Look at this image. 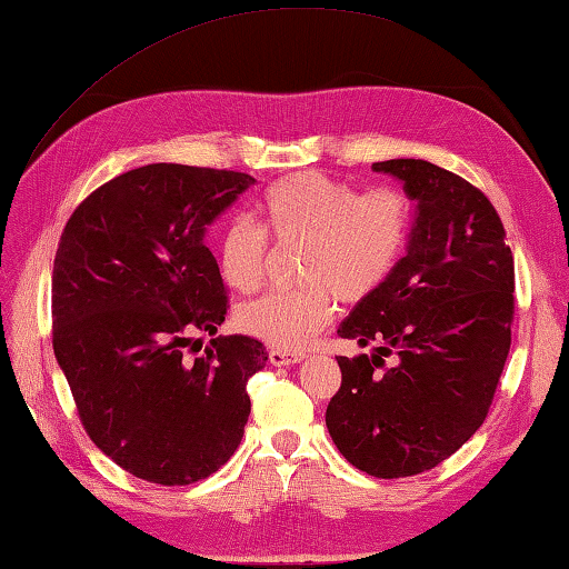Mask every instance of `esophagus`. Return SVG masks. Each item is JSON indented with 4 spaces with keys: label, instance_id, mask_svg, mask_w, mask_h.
Returning <instances> with one entry per match:
<instances>
[{
    "label": "esophagus",
    "instance_id": "1",
    "mask_svg": "<svg viewBox=\"0 0 569 569\" xmlns=\"http://www.w3.org/2000/svg\"><path fill=\"white\" fill-rule=\"evenodd\" d=\"M305 352H287V350H270V362L274 368H287V365H297L305 360Z\"/></svg>",
    "mask_w": 569,
    "mask_h": 569
}]
</instances>
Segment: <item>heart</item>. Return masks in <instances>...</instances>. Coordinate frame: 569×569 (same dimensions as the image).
Wrapping results in <instances>:
<instances>
[{
  "label": "heart",
  "instance_id": "b5f03b06",
  "mask_svg": "<svg viewBox=\"0 0 569 569\" xmlns=\"http://www.w3.org/2000/svg\"><path fill=\"white\" fill-rule=\"evenodd\" d=\"M262 230L280 243H299L297 289H274L236 311L243 333L280 350H301L328 323L333 297L360 305L380 289L407 250L413 204L397 187L358 192L323 172H295L258 201ZM221 280L252 292L262 280L268 238L248 219L226 221L217 241Z\"/></svg>",
  "mask_w": 569,
  "mask_h": 569
}]
</instances>
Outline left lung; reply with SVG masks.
<instances>
[{"label":"left lung","instance_id":"8db88e82","mask_svg":"<svg viewBox=\"0 0 569 569\" xmlns=\"http://www.w3.org/2000/svg\"><path fill=\"white\" fill-rule=\"evenodd\" d=\"M416 201L407 256L338 326L375 346L343 358L326 426L358 470L395 479L431 470L485 423L511 348L513 256L491 201L426 160L375 162ZM396 360L383 365V358Z\"/></svg>","mask_w":569,"mask_h":569}]
</instances>
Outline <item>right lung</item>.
Here are the masks:
<instances>
[{
	"label": "right lung",
	"mask_w": 569,
	"mask_h": 569,
	"mask_svg": "<svg viewBox=\"0 0 569 569\" xmlns=\"http://www.w3.org/2000/svg\"><path fill=\"white\" fill-rule=\"evenodd\" d=\"M250 184L246 172L153 162L94 189L62 229L56 360L92 443L146 482H199L241 446L264 346L219 336L204 356L187 352L229 309L207 226Z\"/></svg>",
	"instance_id": "obj_1"
}]
</instances>
